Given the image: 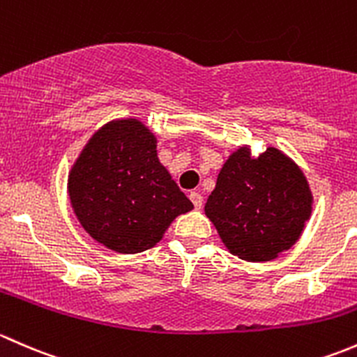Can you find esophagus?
I'll use <instances>...</instances> for the list:
<instances>
[{
  "label": "esophagus",
  "mask_w": 357,
  "mask_h": 357,
  "mask_svg": "<svg viewBox=\"0 0 357 357\" xmlns=\"http://www.w3.org/2000/svg\"><path fill=\"white\" fill-rule=\"evenodd\" d=\"M189 197H190V201H192L194 208H196V209L203 208V196H201L199 192H196V190H192V192L189 194Z\"/></svg>",
  "instance_id": "1"
}]
</instances>
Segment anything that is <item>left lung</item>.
I'll return each mask as SVG.
<instances>
[{"label":"left lung","instance_id":"obj_1","mask_svg":"<svg viewBox=\"0 0 357 357\" xmlns=\"http://www.w3.org/2000/svg\"><path fill=\"white\" fill-rule=\"evenodd\" d=\"M311 203L306 177L284 153L268 148L251 158L241 148L220 170L204 211L232 255L270 261L296 244Z\"/></svg>","mask_w":357,"mask_h":357}]
</instances>
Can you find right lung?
Here are the masks:
<instances>
[{
	"instance_id": "add662e5",
	"label": "right lung",
	"mask_w": 357,
	"mask_h": 357,
	"mask_svg": "<svg viewBox=\"0 0 357 357\" xmlns=\"http://www.w3.org/2000/svg\"><path fill=\"white\" fill-rule=\"evenodd\" d=\"M68 194L80 225L99 244L135 255L161 241L194 204L156 154V137L135 119L101 127L72 167Z\"/></svg>"
}]
</instances>
